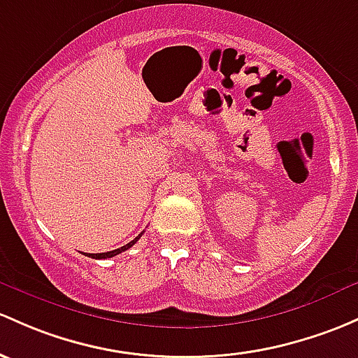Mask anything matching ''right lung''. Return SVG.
Returning a JSON list of instances; mask_svg holds the SVG:
<instances>
[{"instance_id":"add662e5","label":"right lung","mask_w":358,"mask_h":358,"mask_svg":"<svg viewBox=\"0 0 358 358\" xmlns=\"http://www.w3.org/2000/svg\"><path fill=\"white\" fill-rule=\"evenodd\" d=\"M141 235H142V233H141ZM141 235H138L135 240H131L130 243H127V245H123V247H120V248H115V250H110V252H103V254H89V257H92V259H110V257H115V255L122 254V252L129 250L131 245H135V242H137V240L141 238Z\"/></svg>"}]
</instances>
